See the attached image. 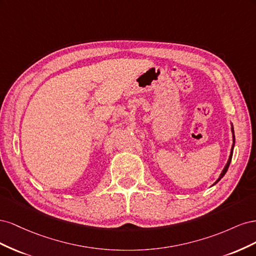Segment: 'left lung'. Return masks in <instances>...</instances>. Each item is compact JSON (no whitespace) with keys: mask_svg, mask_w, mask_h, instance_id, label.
I'll list each match as a JSON object with an SVG mask.
<instances>
[{"mask_svg":"<svg viewBox=\"0 0 256 256\" xmlns=\"http://www.w3.org/2000/svg\"><path fill=\"white\" fill-rule=\"evenodd\" d=\"M230 131H232V134H233V144H232V148H230V157H228V162H226V164L224 166V168H223V170H222V172H221V174H220V176H219V178L218 180H216L214 182V184L212 186H214L216 182H218L221 178L226 175V171H228V166H230V161H232V157H233V150H234V146H235V134H234V127H233V124L230 122Z\"/></svg>","mask_w":256,"mask_h":256,"instance_id":"8db88e82","label":"left lung"}]
</instances>
